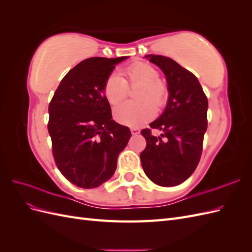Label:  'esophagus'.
<instances>
[{
    "label": "esophagus",
    "instance_id": "esophagus-1",
    "mask_svg": "<svg viewBox=\"0 0 252 252\" xmlns=\"http://www.w3.org/2000/svg\"><path fill=\"white\" fill-rule=\"evenodd\" d=\"M130 131H131L132 135H136V134H139V133L141 132L139 128H131V129H130Z\"/></svg>",
    "mask_w": 252,
    "mask_h": 252
}]
</instances>
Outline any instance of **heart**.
I'll return each mask as SVG.
<instances>
[{
    "label": "heart",
    "instance_id": "1",
    "mask_svg": "<svg viewBox=\"0 0 252 252\" xmlns=\"http://www.w3.org/2000/svg\"><path fill=\"white\" fill-rule=\"evenodd\" d=\"M124 77L112 73L105 81L104 94L109 104H120L128 94V86L140 85L136 89L135 102H126L114 110V118L120 124L139 127L154 118L157 108L166 103L168 91L164 83L158 80L159 73L151 64L135 62L125 68Z\"/></svg>",
    "mask_w": 252,
    "mask_h": 252
}]
</instances>
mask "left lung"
Returning <instances> with one entry per match:
<instances>
[{"label": "left lung", "mask_w": 252, "mask_h": 252, "mask_svg": "<svg viewBox=\"0 0 252 252\" xmlns=\"http://www.w3.org/2000/svg\"><path fill=\"white\" fill-rule=\"evenodd\" d=\"M146 58L164 72L169 97L162 116L141 131L147 143L141 152L142 167L157 185L177 186L193 173L200 162L208 100L195 75L175 61L156 55ZM151 128L162 130L161 136H152Z\"/></svg>", "instance_id": "obj_1"}]
</instances>
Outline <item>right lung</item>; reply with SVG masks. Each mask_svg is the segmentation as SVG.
<instances>
[{
	"instance_id": "add662e5",
	"label": "right lung",
	"mask_w": 252,
	"mask_h": 252,
	"mask_svg": "<svg viewBox=\"0 0 252 252\" xmlns=\"http://www.w3.org/2000/svg\"><path fill=\"white\" fill-rule=\"evenodd\" d=\"M127 59L89 58L68 71L49 103L48 132L58 169L73 185L94 188L117 169L130 129L114 122L104 94L114 66Z\"/></svg>"
}]
</instances>
